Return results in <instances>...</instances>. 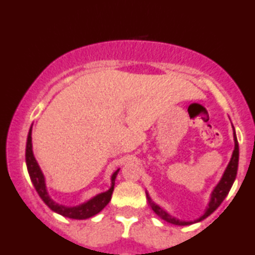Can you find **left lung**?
Instances as JSON below:
<instances>
[{"instance_id": "1", "label": "left lung", "mask_w": 255, "mask_h": 255, "mask_svg": "<svg viewBox=\"0 0 255 255\" xmlns=\"http://www.w3.org/2000/svg\"><path fill=\"white\" fill-rule=\"evenodd\" d=\"M234 138H235V150H234V154H232L231 161H230L229 166H227V168H226V171H225L224 176H222L221 181L219 182V184L215 187V189H214L213 194H211V199H210V203H209L208 209H206L205 214L202 216V218H199L198 220H195V221H191V222L179 221V220H177L175 218H172V216L168 215V214L166 213L162 208H160L159 205L154 204V203L150 200L149 195H146V197H148V200H149V204H150V206H151L152 210H154V213L156 214V215H159L162 220H165V221L170 222V224H173V225H179V226H184V225H191V224H194V222L202 221V220L208 218L210 214H213L214 211L219 208L220 204L224 202V199L226 198V195L229 194L230 189H231L232 184H234V182L236 179V176H237L240 149H238V141H237V136H236V134H235V129H234Z\"/></svg>"}]
</instances>
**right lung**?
I'll return each mask as SVG.
<instances>
[{
    "label": "right lung",
    "instance_id": "obj_1",
    "mask_svg": "<svg viewBox=\"0 0 255 255\" xmlns=\"http://www.w3.org/2000/svg\"><path fill=\"white\" fill-rule=\"evenodd\" d=\"M25 162L26 167H28L29 176H30L31 182H33L34 187H35L37 194L40 195L44 203L46 204L52 211L60 214V215L64 216V218L69 219H76V220H84L89 219L92 216L96 215V214L100 213L105 206L109 204V202L111 200L112 192L115 188V179H116L117 173H119L120 168L116 172L112 175L111 178V188L107 192L101 193V194L96 195L95 198H93L92 200L87 202L85 204H82L76 208H66L63 205H58L57 203L53 202L52 199L49 197L46 191V186H45V178L42 175L41 170H40L39 165H37L35 157H34L33 149H31V128L28 133V139H26V149H25Z\"/></svg>",
    "mask_w": 255,
    "mask_h": 255
}]
</instances>
